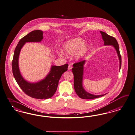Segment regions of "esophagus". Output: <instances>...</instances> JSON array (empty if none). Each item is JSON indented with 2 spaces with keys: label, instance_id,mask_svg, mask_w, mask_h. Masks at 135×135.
Here are the masks:
<instances>
[{
  "label": "esophagus",
  "instance_id": "34e87169",
  "mask_svg": "<svg viewBox=\"0 0 135 135\" xmlns=\"http://www.w3.org/2000/svg\"><path fill=\"white\" fill-rule=\"evenodd\" d=\"M72 64H69V66H68V70H71L72 69Z\"/></svg>",
  "mask_w": 135,
  "mask_h": 135
}]
</instances>
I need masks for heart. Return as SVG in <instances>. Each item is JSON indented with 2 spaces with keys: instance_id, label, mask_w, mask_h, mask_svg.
Segmentation results:
<instances>
[{
  "instance_id": "1",
  "label": "heart",
  "mask_w": 135,
  "mask_h": 135,
  "mask_svg": "<svg viewBox=\"0 0 135 135\" xmlns=\"http://www.w3.org/2000/svg\"><path fill=\"white\" fill-rule=\"evenodd\" d=\"M87 50V46L84 43L83 40L81 38H76L66 42L63 46V51L69 55H73L76 58H79L84 55ZM60 56L63 55L62 52L58 53Z\"/></svg>"
}]
</instances>
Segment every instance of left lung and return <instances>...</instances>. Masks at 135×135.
<instances>
[{
  "instance_id": "8db88e82",
  "label": "left lung",
  "mask_w": 135,
  "mask_h": 135,
  "mask_svg": "<svg viewBox=\"0 0 135 135\" xmlns=\"http://www.w3.org/2000/svg\"><path fill=\"white\" fill-rule=\"evenodd\" d=\"M100 33L104 41V45H112L115 48L119 58L120 70L122 58L120 53L119 44L116 39L115 38L109 35L103 31H100ZM85 62V60L81 61L75 63L73 65V68L72 69V70L74 75V87L76 93L80 98L83 99H92L102 97L106 94L101 95H95L87 92L83 88L82 86V80Z\"/></svg>"
}]
</instances>
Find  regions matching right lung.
<instances>
[{"instance_id": "add662e5", "label": "right lung", "mask_w": 135, "mask_h": 135, "mask_svg": "<svg viewBox=\"0 0 135 135\" xmlns=\"http://www.w3.org/2000/svg\"><path fill=\"white\" fill-rule=\"evenodd\" d=\"M42 39L41 30H34L21 38L15 49L12 62V73L19 86L26 95L37 99H46L53 96L62 75L67 71L68 67V64L52 66L46 78L37 83H29L24 79L19 69L18 58L21 49L26 42H40Z\"/></svg>"}]
</instances>
